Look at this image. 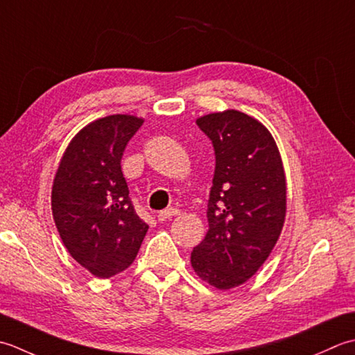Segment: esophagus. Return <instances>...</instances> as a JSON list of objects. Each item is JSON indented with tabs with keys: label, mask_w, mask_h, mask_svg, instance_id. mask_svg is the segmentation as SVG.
Returning <instances> with one entry per match:
<instances>
[{
	"label": "esophagus",
	"mask_w": 355,
	"mask_h": 355,
	"mask_svg": "<svg viewBox=\"0 0 355 355\" xmlns=\"http://www.w3.org/2000/svg\"><path fill=\"white\" fill-rule=\"evenodd\" d=\"M179 211L176 208H168V209H162V211L157 213V220L159 222H165L171 218H175V216H178Z\"/></svg>",
	"instance_id": "obj_1"
}]
</instances>
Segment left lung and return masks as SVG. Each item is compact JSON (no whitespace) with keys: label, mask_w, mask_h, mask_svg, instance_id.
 Wrapping results in <instances>:
<instances>
[{"label":"left lung","mask_w":355,"mask_h":355,"mask_svg":"<svg viewBox=\"0 0 355 355\" xmlns=\"http://www.w3.org/2000/svg\"><path fill=\"white\" fill-rule=\"evenodd\" d=\"M213 142L216 168L208 231L191 252L198 276L231 289L254 276L277 243L286 216V178L270 130L239 110L196 119Z\"/></svg>","instance_id":"obj_1"}]
</instances>
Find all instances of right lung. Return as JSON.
Masks as SVG:
<instances>
[{"instance_id":"add662e5","label":"right lung","mask_w":355,"mask_h":355,"mask_svg":"<svg viewBox=\"0 0 355 355\" xmlns=\"http://www.w3.org/2000/svg\"><path fill=\"white\" fill-rule=\"evenodd\" d=\"M144 124L110 114L87 124L64 151L52 185V213L64 247L99 279L127 270L148 225L136 214L121 170L128 141Z\"/></svg>"}]
</instances>
